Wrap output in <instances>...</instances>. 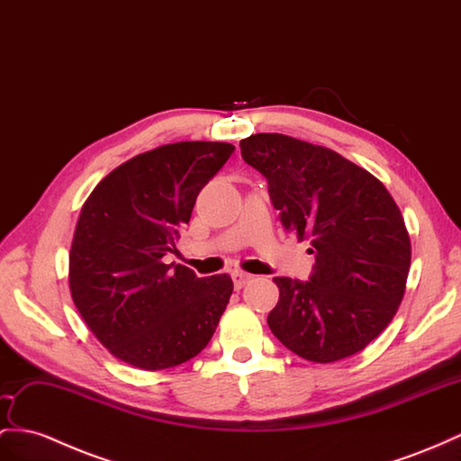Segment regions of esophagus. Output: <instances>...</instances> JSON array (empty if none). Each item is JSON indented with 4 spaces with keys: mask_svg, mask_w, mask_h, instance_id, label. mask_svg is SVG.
Wrapping results in <instances>:
<instances>
[{
    "mask_svg": "<svg viewBox=\"0 0 461 461\" xmlns=\"http://www.w3.org/2000/svg\"><path fill=\"white\" fill-rule=\"evenodd\" d=\"M231 278H233V286L235 290H241L247 282H249L253 276L247 275V273H241V270H235V273H231Z\"/></svg>",
    "mask_w": 461,
    "mask_h": 461,
    "instance_id": "esophagus-1",
    "label": "esophagus"
}]
</instances>
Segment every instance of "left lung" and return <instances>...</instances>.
Listing matches in <instances>:
<instances>
[{"instance_id": "obj_1", "label": "left lung", "mask_w": 461, "mask_h": 461, "mask_svg": "<svg viewBox=\"0 0 461 461\" xmlns=\"http://www.w3.org/2000/svg\"><path fill=\"white\" fill-rule=\"evenodd\" d=\"M241 156L268 181L282 226L310 240V280L276 276L268 327L298 357L329 364L368 347L393 320L411 267L405 220L372 173L285 134H253Z\"/></svg>"}]
</instances>
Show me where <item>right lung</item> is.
I'll return each mask as SVG.
<instances>
[{
  "instance_id": "1",
  "label": "right lung",
  "mask_w": 461,
  "mask_h": 461,
  "mask_svg": "<svg viewBox=\"0 0 461 461\" xmlns=\"http://www.w3.org/2000/svg\"><path fill=\"white\" fill-rule=\"evenodd\" d=\"M226 141H176L118 165L86 200L69 249L79 315L118 360L165 370L194 358L233 292L228 275L165 265L198 193L230 159Z\"/></svg>"
}]
</instances>
